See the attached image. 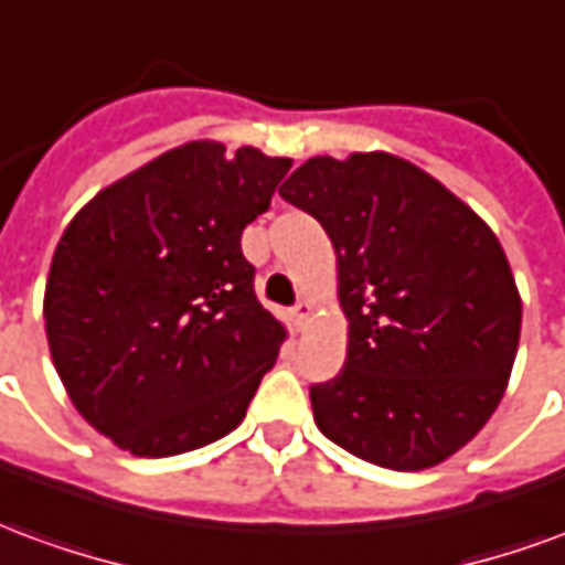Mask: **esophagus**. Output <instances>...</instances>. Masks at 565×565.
I'll return each mask as SVG.
<instances>
[{"instance_id": "34e87169", "label": "esophagus", "mask_w": 565, "mask_h": 565, "mask_svg": "<svg viewBox=\"0 0 565 565\" xmlns=\"http://www.w3.org/2000/svg\"><path fill=\"white\" fill-rule=\"evenodd\" d=\"M290 318H294L296 330H302L308 320H311V302H296L294 311H290Z\"/></svg>"}]
</instances>
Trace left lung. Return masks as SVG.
Instances as JSON below:
<instances>
[{
	"instance_id": "8db88e82",
	"label": "left lung",
	"mask_w": 565,
	"mask_h": 565,
	"mask_svg": "<svg viewBox=\"0 0 565 565\" xmlns=\"http://www.w3.org/2000/svg\"><path fill=\"white\" fill-rule=\"evenodd\" d=\"M281 199L327 230L348 360L311 384L320 433L360 460L417 472L497 412L521 339V296L497 235L393 153L315 157Z\"/></svg>"
}]
</instances>
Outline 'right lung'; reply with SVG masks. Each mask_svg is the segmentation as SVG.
<instances>
[{"mask_svg": "<svg viewBox=\"0 0 565 565\" xmlns=\"http://www.w3.org/2000/svg\"><path fill=\"white\" fill-rule=\"evenodd\" d=\"M287 169L257 148L190 141L66 226L44 330L75 408L117 448L172 457L242 424L287 335L254 294L242 230Z\"/></svg>", "mask_w": 565, "mask_h": 565, "instance_id": "1", "label": "right lung"}]
</instances>
